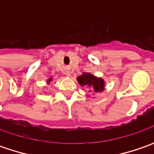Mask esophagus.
Here are the masks:
<instances>
[{"mask_svg": "<svg viewBox=\"0 0 154 154\" xmlns=\"http://www.w3.org/2000/svg\"><path fill=\"white\" fill-rule=\"evenodd\" d=\"M67 75H68V76H69V74H67Z\"/></svg>", "mask_w": 154, "mask_h": 154, "instance_id": "obj_1", "label": "esophagus"}]
</instances>
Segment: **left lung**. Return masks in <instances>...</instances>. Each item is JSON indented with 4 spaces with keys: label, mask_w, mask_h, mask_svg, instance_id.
Instances as JSON below:
<instances>
[{
    "label": "left lung",
    "mask_w": 154,
    "mask_h": 154,
    "mask_svg": "<svg viewBox=\"0 0 154 154\" xmlns=\"http://www.w3.org/2000/svg\"><path fill=\"white\" fill-rule=\"evenodd\" d=\"M77 80L80 86L90 88L95 92H102L104 88V81L101 78H98L89 73H83L82 75L77 77ZM90 90V92H91Z\"/></svg>",
    "instance_id": "left-lung-1"
}]
</instances>
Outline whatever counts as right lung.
<instances>
[{"mask_svg": "<svg viewBox=\"0 0 154 154\" xmlns=\"http://www.w3.org/2000/svg\"><path fill=\"white\" fill-rule=\"evenodd\" d=\"M51 80H52V78H50V79H49V80H48V84H49V83H50V82H51Z\"/></svg>", "mask_w": 154, "mask_h": 154, "instance_id": "add662e5", "label": "right lung"}]
</instances>
